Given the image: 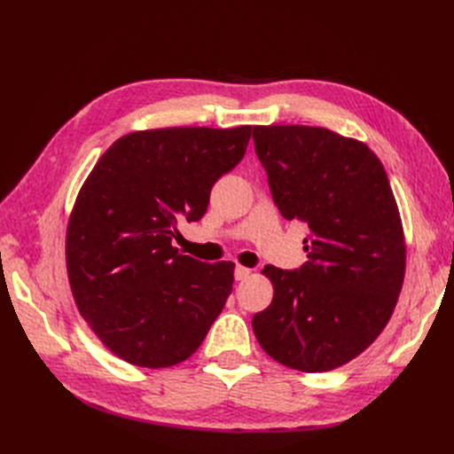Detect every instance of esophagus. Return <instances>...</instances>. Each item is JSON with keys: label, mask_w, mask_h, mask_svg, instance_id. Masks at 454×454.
<instances>
[{"label": "esophagus", "mask_w": 454, "mask_h": 454, "mask_svg": "<svg viewBox=\"0 0 454 454\" xmlns=\"http://www.w3.org/2000/svg\"><path fill=\"white\" fill-rule=\"evenodd\" d=\"M252 274V270L248 269V267H242V265H239L237 269H235V278L237 280H246Z\"/></svg>", "instance_id": "1"}]
</instances>
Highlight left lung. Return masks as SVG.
<instances>
[{"label": "left lung", "mask_w": 454, "mask_h": 454, "mask_svg": "<svg viewBox=\"0 0 454 454\" xmlns=\"http://www.w3.org/2000/svg\"><path fill=\"white\" fill-rule=\"evenodd\" d=\"M274 204L305 222L307 263L267 265L272 303L254 333L272 360L324 373L354 360L395 309L405 277L400 210L382 162L364 142L305 125L254 127Z\"/></svg>", "instance_id": "1"}]
</instances>
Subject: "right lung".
I'll use <instances>...</instances> for the list:
<instances>
[{"label":"right lung","mask_w":454,"mask_h":454,"mask_svg":"<svg viewBox=\"0 0 454 454\" xmlns=\"http://www.w3.org/2000/svg\"><path fill=\"white\" fill-rule=\"evenodd\" d=\"M252 127H174L122 136L79 189L66 231L75 305L121 360L160 369L187 360L232 290L235 263L172 246L199 222L214 184L242 160Z\"/></svg>","instance_id":"add662e5"}]
</instances>
